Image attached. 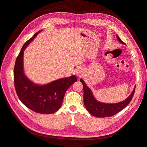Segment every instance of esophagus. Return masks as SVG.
I'll use <instances>...</instances> for the list:
<instances>
[{"mask_svg": "<svg viewBox=\"0 0 147 147\" xmlns=\"http://www.w3.org/2000/svg\"><path fill=\"white\" fill-rule=\"evenodd\" d=\"M84 70L81 67H78L76 70V74L79 77L82 76V75L84 74Z\"/></svg>", "mask_w": 147, "mask_h": 147, "instance_id": "obj_1", "label": "esophagus"}]
</instances>
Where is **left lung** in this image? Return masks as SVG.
Returning <instances> with one entry per match:
<instances>
[{
    "instance_id": "obj_1",
    "label": "left lung",
    "mask_w": 147,
    "mask_h": 147,
    "mask_svg": "<svg viewBox=\"0 0 147 147\" xmlns=\"http://www.w3.org/2000/svg\"><path fill=\"white\" fill-rule=\"evenodd\" d=\"M117 38L120 43L123 45L125 43L120 40V38L116 35ZM80 81L83 85L84 90V104L86 109L92 115L95 116L96 117H107L114 115L123 109L130 102L134 94L135 86L133 89V91L130 96L125 100L120 102L108 104L101 102L97 100L94 96L92 92L88 86L86 85L85 82L82 79H80Z\"/></svg>"
}]
</instances>
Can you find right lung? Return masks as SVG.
I'll return each instance as SVG.
<instances>
[{
  "mask_svg": "<svg viewBox=\"0 0 147 147\" xmlns=\"http://www.w3.org/2000/svg\"><path fill=\"white\" fill-rule=\"evenodd\" d=\"M41 31L36 33L22 47L15 64L14 84L18 98L26 107L39 114H50L59 109L67 89L78 80L75 75H72L45 84H38L26 76L24 68V51Z\"/></svg>",
  "mask_w": 147,
  "mask_h": 147,
  "instance_id": "right-lung-1",
  "label": "right lung"
}]
</instances>
